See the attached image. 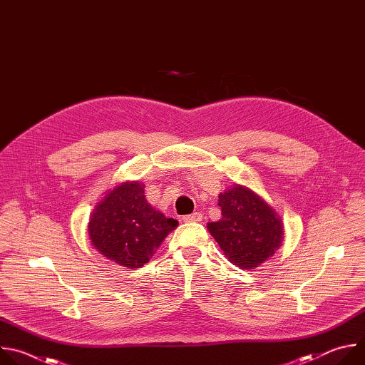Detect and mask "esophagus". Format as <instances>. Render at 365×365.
Here are the masks:
<instances>
[{
	"instance_id": "esophagus-1",
	"label": "esophagus",
	"mask_w": 365,
	"mask_h": 365,
	"mask_svg": "<svg viewBox=\"0 0 365 365\" xmlns=\"http://www.w3.org/2000/svg\"><path fill=\"white\" fill-rule=\"evenodd\" d=\"M182 220L185 222H199V221H202V214L200 212H193L190 215H185Z\"/></svg>"
}]
</instances>
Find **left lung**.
<instances>
[{
    "label": "left lung",
    "mask_w": 365,
    "mask_h": 365,
    "mask_svg": "<svg viewBox=\"0 0 365 365\" xmlns=\"http://www.w3.org/2000/svg\"><path fill=\"white\" fill-rule=\"evenodd\" d=\"M218 205L222 218L207 224V230L232 264L251 270L264 263L280 247L282 221L254 192L235 185L220 195Z\"/></svg>",
    "instance_id": "8db88e82"
}]
</instances>
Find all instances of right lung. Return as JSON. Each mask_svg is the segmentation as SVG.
Listing matches in <instances>:
<instances>
[{
	"label": "right lung",
	"mask_w": 365,
	"mask_h": 365,
	"mask_svg": "<svg viewBox=\"0 0 365 365\" xmlns=\"http://www.w3.org/2000/svg\"><path fill=\"white\" fill-rule=\"evenodd\" d=\"M178 221L153 210L138 182L115 187L95 207L89 237L95 248L115 263L130 269L144 266Z\"/></svg>",
	"instance_id": "right-lung-1"
}]
</instances>
